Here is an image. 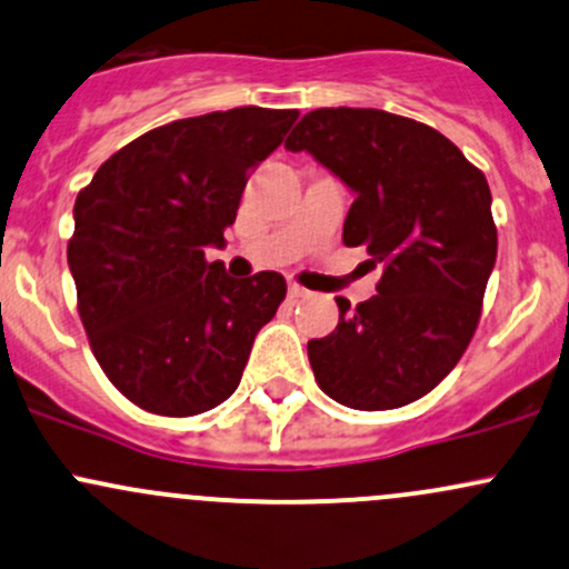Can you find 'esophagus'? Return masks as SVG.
<instances>
[{"mask_svg": "<svg viewBox=\"0 0 569 569\" xmlns=\"http://www.w3.org/2000/svg\"><path fill=\"white\" fill-rule=\"evenodd\" d=\"M289 297H291V300H302V297H308V289H302V286L291 283L289 286Z\"/></svg>", "mask_w": 569, "mask_h": 569, "instance_id": "obj_1", "label": "esophagus"}]
</instances>
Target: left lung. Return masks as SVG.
Returning <instances> with one entry per match:
<instances>
[{"label":"left lung","instance_id":"left-lung-1","mask_svg":"<svg viewBox=\"0 0 569 569\" xmlns=\"http://www.w3.org/2000/svg\"><path fill=\"white\" fill-rule=\"evenodd\" d=\"M355 193L343 223L381 278L368 302L338 297L340 321L310 340L319 387L338 403L385 411L422 398L477 330L496 264L490 188L439 130L379 109H316L286 139Z\"/></svg>","mask_w":569,"mask_h":569}]
</instances>
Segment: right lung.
I'll use <instances>...</instances> for the list:
<instances>
[{
	"mask_svg": "<svg viewBox=\"0 0 569 569\" xmlns=\"http://www.w3.org/2000/svg\"><path fill=\"white\" fill-rule=\"evenodd\" d=\"M297 117L244 106L177 119L113 152L76 199L68 264L83 330L141 409L193 417L239 387L286 280L229 278L204 250L223 248L244 182Z\"/></svg>",
	"mask_w": 569,
	"mask_h": 569,
	"instance_id": "obj_1",
	"label": "right lung"
}]
</instances>
